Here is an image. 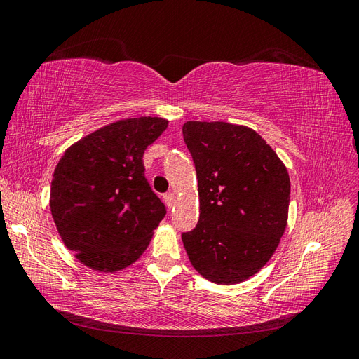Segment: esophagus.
Returning <instances> with one entry per match:
<instances>
[{
    "label": "esophagus",
    "mask_w": 359,
    "mask_h": 359,
    "mask_svg": "<svg viewBox=\"0 0 359 359\" xmlns=\"http://www.w3.org/2000/svg\"><path fill=\"white\" fill-rule=\"evenodd\" d=\"M163 198H165V202H166V205L169 206V208H172L173 202H175V194H173V193H166Z\"/></svg>",
    "instance_id": "esophagus-1"
}]
</instances>
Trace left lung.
<instances>
[{
    "mask_svg": "<svg viewBox=\"0 0 359 359\" xmlns=\"http://www.w3.org/2000/svg\"><path fill=\"white\" fill-rule=\"evenodd\" d=\"M182 136L199 187V222L182 232L184 247L206 280L241 283L268 262L286 229L289 173L248 127L187 121Z\"/></svg>",
    "mask_w": 359,
    "mask_h": 359,
    "instance_id": "8db88e82",
    "label": "left lung"
}]
</instances>
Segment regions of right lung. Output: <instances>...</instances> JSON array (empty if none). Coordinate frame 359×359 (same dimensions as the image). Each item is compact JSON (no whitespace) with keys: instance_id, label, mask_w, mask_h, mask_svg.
<instances>
[{"instance_id":"obj_1","label":"right lung","mask_w":359,"mask_h":359,"mask_svg":"<svg viewBox=\"0 0 359 359\" xmlns=\"http://www.w3.org/2000/svg\"><path fill=\"white\" fill-rule=\"evenodd\" d=\"M166 127L157 116L121 119L61 157L50 211L64 244L83 265L114 273L147 250L166 206L145 178L142 157Z\"/></svg>"}]
</instances>
